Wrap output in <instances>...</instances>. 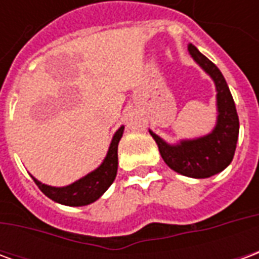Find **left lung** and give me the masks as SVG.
Here are the masks:
<instances>
[{"instance_id":"obj_1","label":"left lung","mask_w":259,"mask_h":259,"mask_svg":"<svg viewBox=\"0 0 259 259\" xmlns=\"http://www.w3.org/2000/svg\"><path fill=\"white\" fill-rule=\"evenodd\" d=\"M189 54L213 80L217 90V124L208 135L180 140L176 144H169L152 130L150 135L158 144L159 154L169 168L187 178L206 179L221 174L232 162L239 139V116L228 83L217 65L212 64L193 44L189 46Z\"/></svg>"}]
</instances>
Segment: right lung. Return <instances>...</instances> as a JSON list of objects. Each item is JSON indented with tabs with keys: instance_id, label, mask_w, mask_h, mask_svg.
Instances as JSON below:
<instances>
[{
	"instance_id": "right-lung-1",
	"label": "right lung",
	"mask_w": 259,
	"mask_h": 259,
	"mask_svg": "<svg viewBox=\"0 0 259 259\" xmlns=\"http://www.w3.org/2000/svg\"><path fill=\"white\" fill-rule=\"evenodd\" d=\"M124 126H120L115 135H113L109 148L101 165L90 174H87L79 180L70 183L64 187H55L48 186L37 180L34 176H31L36 182L38 189L58 204L68 206H83L89 205L91 202L97 201L101 197L108 187L112 185L118 172V144L122 136H123Z\"/></svg>"
}]
</instances>
